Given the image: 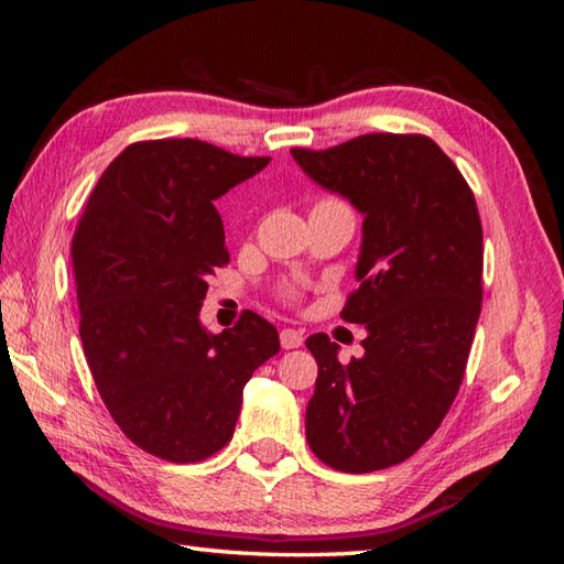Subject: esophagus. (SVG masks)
<instances>
[{
    "mask_svg": "<svg viewBox=\"0 0 564 564\" xmlns=\"http://www.w3.org/2000/svg\"><path fill=\"white\" fill-rule=\"evenodd\" d=\"M303 332L301 329H281V346L283 349H297L303 344Z\"/></svg>",
    "mask_w": 564,
    "mask_h": 564,
    "instance_id": "obj_1",
    "label": "esophagus"
}]
</instances>
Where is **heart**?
Here are the masks:
<instances>
[{"label": "heart", "instance_id": "heart-1", "mask_svg": "<svg viewBox=\"0 0 564 564\" xmlns=\"http://www.w3.org/2000/svg\"><path fill=\"white\" fill-rule=\"evenodd\" d=\"M297 295H301V293H297L295 285H283V289H281L283 301H297Z\"/></svg>", "mask_w": 564, "mask_h": 564}]
</instances>
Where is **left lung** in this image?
Returning a JSON list of instances; mask_svg holds the SVG:
<instances>
[{"mask_svg":"<svg viewBox=\"0 0 564 564\" xmlns=\"http://www.w3.org/2000/svg\"><path fill=\"white\" fill-rule=\"evenodd\" d=\"M322 188L364 215L358 289L341 319L366 327V354L313 334L317 361L305 436L341 473L410 458L458 394L482 310V223L448 154L426 135L368 133L329 150H291Z\"/></svg>","mask_w":564,"mask_h":564,"instance_id":"8db88e82","label":"left lung"}]
</instances>
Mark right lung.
<instances>
[{
	"instance_id": "1",
	"label": "right lung",
	"mask_w": 564,
	"mask_h": 564,
	"mask_svg": "<svg viewBox=\"0 0 564 564\" xmlns=\"http://www.w3.org/2000/svg\"><path fill=\"white\" fill-rule=\"evenodd\" d=\"M269 162L194 138L133 142L106 166L72 237L94 382L123 434L162 460L218 453L247 380L281 349L251 310L220 334L198 317L208 279L230 261L215 200Z\"/></svg>"
}]
</instances>
